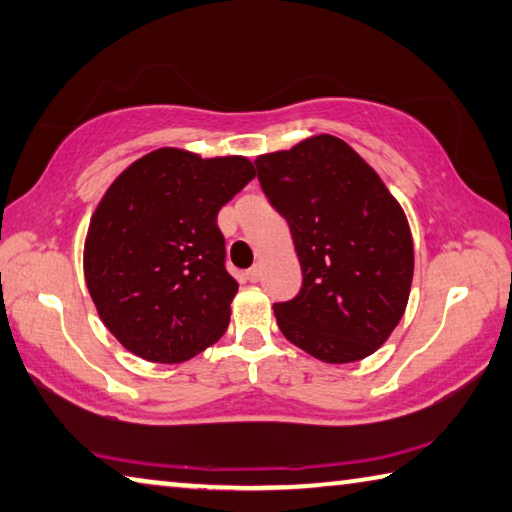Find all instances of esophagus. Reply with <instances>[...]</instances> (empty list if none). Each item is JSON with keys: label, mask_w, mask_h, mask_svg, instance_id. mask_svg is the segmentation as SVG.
<instances>
[{"label": "esophagus", "mask_w": 512, "mask_h": 512, "mask_svg": "<svg viewBox=\"0 0 512 512\" xmlns=\"http://www.w3.org/2000/svg\"><path fill=\"white\" fill-rule=\"evenodd\" d=\"M245 276H247V281L256 283L258 279H261V265H254V267H251V270H247V272H245Z\"/></svg>", "instance_id": "esophagus-1"}]
</instances>
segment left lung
Segmentation results:
<instances>
[{
  "mask_svg": "<svg viewBox=\"0 0 512 512\" xmlns=\"http://www.w3.org/2000/svg\"><path fill=\"white\" fill-rule=\"evenodd\" d=\"M258 179L290 224L303 285L274 303L288 342L326 364L373 355L405 315L414 279L407 215L382 177L333 134L256 157Z\"/></svg>",
  "mask_w": 512,
  "mask_h": 512,
  "instance_id": "obj_1",
  "label": "left lung"
}]
</instances>
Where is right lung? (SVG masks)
I'll return each mask as SVG.
<instances>
[{"label": "right lung", "mask_w": 512, "mask_h": 512, "mask_svg": "<svg viewBox=\"0 0 512 512\" xmlns=\"http://www.w3.org/2000/svg\"><path fill=\"white\" fill-rule=\"evenodd\" d=\"M254 177L247 157L157 148L110 184L89 220L83 270L123 348L179 364L224 335L238 283L224 270L218 211Z\"/></svg>", "instance_id": "1"}]
</instances>
